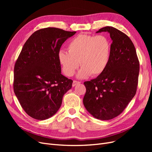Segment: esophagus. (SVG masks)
Returning <instances> with one entry per match:
<instances>
[{
  "mask_svg": "<svg viewBox=\"0 0 152 152\" xmlns=\"http://www.w3.org/2000/svg\"><path fill=\"white\" fill-rule=\"evenodd\" d=\"M80 84V82H79V81H76V80H74L73 82V84H72V87H75L76 85H78Z\"/></svg>",
  "mask_w": 152,
  "mask_h": 152,
  "instance_id": "obj_1",
  "label": "esophagus"
}]
</instances>
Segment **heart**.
I'll return each instance as SVG.
<instances>
[{"label": "heart", "instance_id": "b5f03b06", "mask_svg": "<svg viewBox=\"0 0 152 152\" xmlns=\"http://www.w3.org/2000/svg\"><path fill=\"white\" fill-rule=\"evenodd\" d=\"M68 52L59 50L58 59L64 74L72 77L80 65L79 79L89 75L98 76L107 68L111 52V44L104 35L79 34L69 42Z\"/></svg>", "mask_w": 152, "mask_h": 152}]
</instances>
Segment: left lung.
I'll list each match as a JSON object with an SVG mask.
<instances>
[{
	"instance_id": "obj_1",
	"label": "left lung",
	"mask_w": 152,
	"mask_h": 152,
	"mask_svg": "<svg viewBox=\"0 0 152 152\" xmlns=\"http://www.w3.org/2000/svg\"><path fill=\"white\" fill-rule=\"evenodd\" d=\"M108 32L112 40L111 52L105 70L94 79L84 82L85 108L94 118L108 121L117 117L136 93L140 63L131 40L112 26L96 33Z\"/></svg>"
}]
</instances>
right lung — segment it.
<instances>
[{
  "instance_id": "right-lung-1",
  "label": "right lung",
  "mask_w": 152,
  "mask_h": 152,
  "mask_svg": "<svg viewBox=\"0 0 152 152\" xmlns=\"http://www.w3.org/2000/svg\"><path fill=\"white\" fill-rule=\"evenodd\" d=\"M76 31L45 28L26 41L14 69L13 88L25 112L37 120L53 116L73 81L61 74L58 54L62 44Z\"/></svg>"
}]
</instances>
